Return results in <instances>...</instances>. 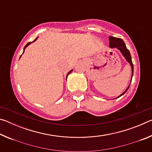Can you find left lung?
Instances as JSON below:
<instances>
[{
	"label": "left lung",
	"mask_w": 152,
	"mask_h": 152,
	"mask_svg": "<svg viewBox=\"0 0 152 152\" xmlns=\"http://www.w3.org/2000/svg\"><path fill=\"white\" fill-rule=\"evenodd\" d=\"M109 47L110 48H117L118 50H119L121 51V52L123 56H124L125 58L126 59V60H127L128 62L130 64L131 66H132V79H131V82H132L133 74V63H132V57H131V54H130L129 51L127 50V47H126V45L125 44L124 42H123V40L122 39H121V38H117V37H112V36H110V37H109ZM129 86H128V88L126 89V91L124 92H123V94H121L120 96H118L117 98L121 96L123 94H124L125 92H127L128 88H129Z\"/></svg>",
	"instance_id": "1"
}]
</instances>
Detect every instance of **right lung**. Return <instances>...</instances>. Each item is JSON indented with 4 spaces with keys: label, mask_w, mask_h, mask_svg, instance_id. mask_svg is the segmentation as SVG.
<instances>
[{
    "label": "right lung",
    "mask_w": 152,
    "mask_h": 152,
    "mask_svg": "<svg viewBox=\"0 0 152 152\" xmlns=\"http://www.w3.org/2000/svg\"><path fill=\"white\" fill-rule=\"evenodd\" d=\"M37 39V38H36V39H35L34 41H33V42H29V43H27V44L26 45H25V48H24V50H23V53H24L25 49V48H26L27 47V46H28V45H30V44H31V43H33V42H35V41L36 39ZM20 57H21V56H20ZM72 70H70V72H69L68 73V74H67V76H66V78H67V76H68V74H70V73L72 72Z\"/></svg>",
    "instance_id": "right-lung-1"
}]
</instances>
